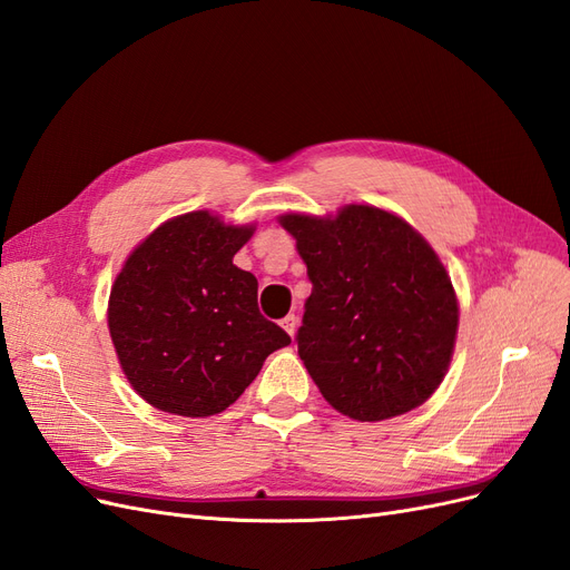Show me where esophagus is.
Here are the masks:
<instances>
[{
    "mask_svg": "<svg viewBox=\"0 0 570 570\" xmlns=\"http://www.w3.org/2000/svg\"><path fill=\"white\" fill-rule=\"evenodd\" d=\"M281 325L285 327L289 337H294V332H297V316H294V313H287V316L281 321Z\"/></svg>",
    "mask_w": 570,
    "mask_h": 570,
    "instance_id": "1",
    "label": "esophagus"
}]
</instances>
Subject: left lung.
<instances>
[{
  "mask_svg": "<svg viewBox=\"0 0 570 570\" xmlns=\"http://www.w3.org/2000/svg\"><path fill=\"white\" fill-rule=\"evenodd\" d=\"M278 222L313 285L297 348L323 399L358 422L422 405L445 377L460 321L439 254L407 222L370 205Z\"/></svg>",
  "mask_w": 570,
  "mask_h": 570,
  "instance_id": "left-lung-1",
  "label": "left lung"
}]
</instances>
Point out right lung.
<instances>
[{
	"label": "right lung",
	"instance_id": "right-lung-1",
	"mask_svg": "<svg viewBox=\"0 0 570 570\" xmlns=\"http://www.w3.org/2000/svg\"><path fill=\"white\" fill-rule=\"evenodd\" d=\"M254 226L200 209L136 247L110 289L108 327L129 384L146 403L209 417L240 399L289 335L257 306V278L233 264Z\"/></svg>",
	"mask_w": 570,
	"mask_h": 570
}]
</instances>
